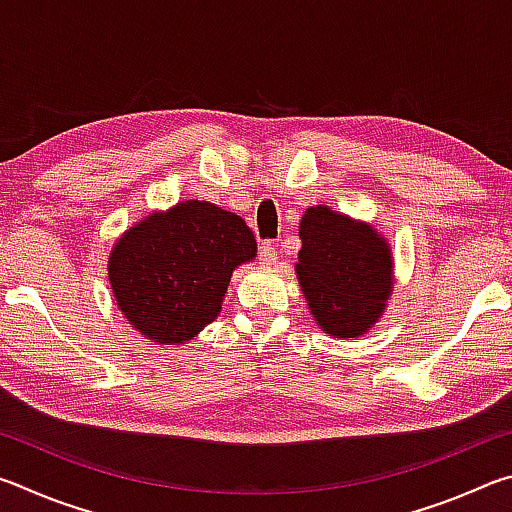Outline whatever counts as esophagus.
I'll return each instance as SVG.
<instances>
[{
    "label": "esophagus",
    "mask_w": 512,
    "mask_h": 512,
    "mask_svg": "<svg viewBox=\"0 0 512 512\" xmlns=\"http://www.w3.org/2000/svg\"><path fill=\"white\" fill-rule=\"evenodd\" d=\"M257 257H259V262H262V264H275L277 246L273 244V241H262V244H259V248H257Z\"/></svg>",
    "instance_id": "34e87169"
}]
</instances>
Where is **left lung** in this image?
Wrapping results in <instances>:
<instances>
[{
  "label": "left lung",
  "mask_w": 512,
  "mask_h": 512,
  "mask_svg": "<svg viewBox=\"0 0 512 512\" xmlns=\"http://www.w3.org/2000/svg\"><path fill=\"white\" fill-rule=\"evenodd\" d=\"M300 239L296 271L318 323L336 339L366 332L393 289L386 241L323 205L302 216Z\"/></svg>",
  "instance_id": "obj_1"
}]
</instances>
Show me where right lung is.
Here are the masks:
<instances>
[{
	"label": "right lung",
	"instance_id": "right-lung-1",
	"mask_svg": "<svg viewBox=\"0 0 512 512\" xmlns=\"http://www.w3.org/2000/svg\"><path fill=\"white\" fill-rule=\"evenodd\" d=\"M257 253L241 216L185 201L121 237L108 275L124 316L155 343L189 341L221 309L230 275Z\"/></svg>",
	"mask_w": 512,
	"mask_h": 512
}]
</instances>
